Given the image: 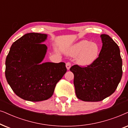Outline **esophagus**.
<instances>
[{
    "mask_svg": "<svg viewBox=\"0 0 128 128\" xmlns=\"http://www.w3.org/2000/svg\"><path fill=\"white\" fill-rule=\"evenodd\" d=\"M71 66V62H67V63H66V67H67V69L68 70H69Z\"/></svg>",
    "mask_w": 128,
    "mask_h": 128,
    "instance_id": "esophagus-1",
    "label": "esophagus"
}]
</instances>
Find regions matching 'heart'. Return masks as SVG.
I'll use <instances>...</instances> for the list:
<instances>
[{
  "label": "heart",
  "mask_w": 128,
  "mask_h": 128,
  "mask_svg": "<svg viewBox=\"0 0 128 128\" xmlns=\"http://www.w3.org/2000/svg\"><path fill=\"white\" fill-rule=\"evenodd\" d=\"M99 46L96 43L83 40L76 42L68 50L67 54L76 57V62L80 66L91 65L95 61L99 54Z\"/></svg>",
  "instance_id": "b5f03b06"
}]
</instances>
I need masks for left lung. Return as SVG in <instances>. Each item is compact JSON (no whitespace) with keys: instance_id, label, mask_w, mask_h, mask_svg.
<instances>
[{"instance_id":"left-lung-1","label":"left lung","mask_w":128,"mask_h":128,"mask_svg":"<svg viewBox=\"0 0 128 128\" xmlns=\"http://www.w3.org/2000/svg\"><path fill=\"white\" fill-rule=\"evenodd\" d=\"M102 47L91 65L70 69L74 75L76 97L82 101H102L115 91L122 76V60L118 44L107 34H101Z\"/></svg>"}]
</instances>
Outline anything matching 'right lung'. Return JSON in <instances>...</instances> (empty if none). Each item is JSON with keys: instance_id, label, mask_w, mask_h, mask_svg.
Instances as JSON below:
<instances>
[{"instance_id": "right-lung-1", "label": "right lung", "mask_w": 128, "mask_h": 128, "mask_svg": "<svg viewBox=\"0 0 128 128\" xmlns=\"http://www.w3.org/2000/svg\"><path fill=\"white\" fill-rule=\"evenodd\" d=\"M46 34L27 33L13 42L6 59L5 76L13 92L23 100L38 102L53 94L67 71L64 62H44Z\"/></svg>"}]
</instances>
